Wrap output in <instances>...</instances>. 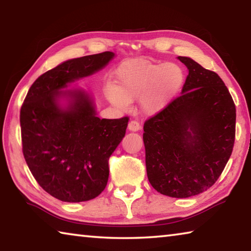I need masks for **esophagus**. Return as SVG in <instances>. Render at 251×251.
<instances>
[{
  "label": "esophagus",
  "instance_id": "34e87169",
  "mask_svg": "<svg viewBox=\"0 0 251 251\" xmlns=\"http://www.w3.org/2000/svg\"><path fill=\"white\" fill-rule=\"evenodd\" d=\"M128 129L130 131H138L141 129V125H139V123L137 121H130L128 123Z\"/></svg>",
  "mask_w": 251,
  "mask_h": 251
}]
</instances>
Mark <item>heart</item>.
I'll use <instances>...</instances> for the list:
<instances>
[{
  "instance_id": "obj_1",
  "label": "heart",
  "mask_w": 251,
  "mask_h": 251,
  "mask_svg": "<svg viewBox=\"0 0 251 251\" xmlns=\"http://www.w3.org/2000/svg\"><path fill=\"white\" fill-rule=\"evenodd\" d=\"M184 72L174 63H154L145 58L122 63L115 74V85L107 88V99L118 108H126L137 100L145 115H155L169 103L182 86Z\"/></svg>"
}]
</instances>
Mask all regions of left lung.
<instances>
[{"mask_svg":"<svg viewBox=\"0 0 251 251\" xmlns=\"http://www.w3.org/2000/svg\"><path fill=\"white\" fill-rule=\"evenodd\" d=\"M180 96L144 125L146 171L157 192L187 198L215 184L235 143L236 107L223 79L194 59Z\"/></svg>","mask_w":251,"mask_h":251,"instance_id":"1","label":"left lung"}]
</instances>
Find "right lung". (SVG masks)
Returning <instances> with one entry per match:
<instances>
[{
	"mask_svg": "<svg viewBox=\"0 0 251 251\" xmlns=\"http://www.w3.org/2000/svg\"><path fill=\"white\" fill-rule=\"evenodd\" d=\"M114 57L104 52L61 63L33 83L21 108L27 166L42 188L62 201H91L107 185L108 159L124 138L128 117L100 120L90 93L68 88Z\"/></svg>",
	"mask_w": 251,
	"mask_h": 251,
	"instance_id": "obj_1",
	"label": "right lung"
}]
</instances>
